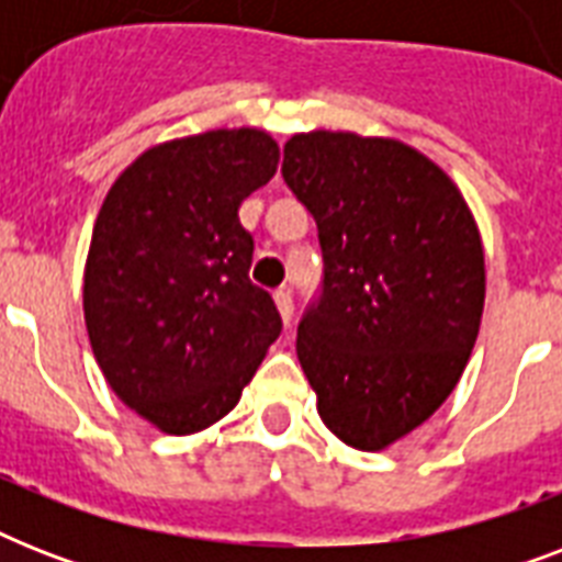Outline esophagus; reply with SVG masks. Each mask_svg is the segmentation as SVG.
<instances>
[{
  "label": "esophagus",
  "mask_w": 562,
  "mask_h": 562,
  "mask_svg": "<svg viewBox=\"0 0 562 562\" xmlns=\"http://www.w3.org/2000/svg\"><path fill=\"white\" fill-rule=\"evenodd\" d=\"M273 303H277V308H280L282 324L291 326V317H294V300H291V291L285 289L277 291V294H273Z\"/></svg>",
  "instance_id": "1"
}]
</instances>
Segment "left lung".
Instances as JSON below:
<instances>
[{
	"mask_svg": "<svg viewBox=\"0 0 562 562\" xmlns=\"http://www.w3.org/2000/svg\"><path fill=\"white\" fill-rule=\"evenodd\" d=\"M282 178L324 250L300 368L326 428L382 452L443 405L470 361L487 280L479 224L452 178L400 139L294 134Z\"/></svg>",
	"mask_w": 562,
	"mask_h": 562,
	"instance_id": "left-lung-1",
	"label": "left lung"
}]
</instances>
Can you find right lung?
I'll list each match as a JSON object with an SVG mask.
<instances>
[{
    "label": "right lung",
    "mask_w": 562,
    "mask_h": 562,
    "mask_svg": "<svg viewBox=\"0 0 562 562\" xmlns=\"http://www.w3.org/2000/svg\"><path fill=\"white\" fill-rule=\"evenodd\" d=\"M280 145L218 127L154 145L110 187L83 268L92 356L119 400L166 435L236 408L282 333L250 282L254 236L238 206L277 175Z\"/></svg>",
    "instance_id": "right-lung-1"
}]
</instances>
